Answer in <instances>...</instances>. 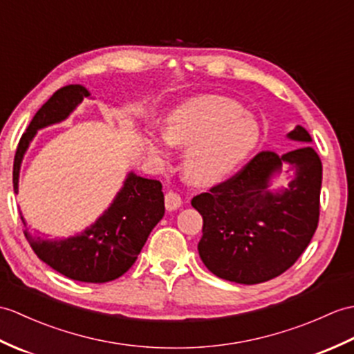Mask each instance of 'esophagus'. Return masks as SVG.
I'll return each instance as SVG.
<instances>
[{"label": "esophagus", "instance_id": "obj_1", "mask_svg": "<svg viewBox=\"0 0 354 354\" xmlns=\"http://www.w3.org/2000/svg\"><path fill=\"white\" fill-rule=\"evenodd\" d=\"M164 203H166L167 211H176L178 208H180V205H183V199H180L179 194L169 192L166 194V199H164Z\"/></svg>", "mask_w": 354, "mask_h": 354}]
</instances>
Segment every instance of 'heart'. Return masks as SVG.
<instances>
[{"label":"heart","mask_w":354,"mask_h":354,"mask_svg":"<svg viewBox=\"0 0 354 354\" xmlns=\"http://www.w3.org/2000/svg\"><path fill=\"white\" fill-rule=\"evenodd\" d=\"M162 136L171 146H187L183 170L192 183L214 185L249 158L259 143L261 129L240 104L221 96H203L176 106L164 122ZM147 149L153 157H162V149L155 143L149 142Z\"/></svg>","instance_id":"obj_1"}]
</instances>
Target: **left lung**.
<instances>
[{
    "instance_id": "8db88e82",
    "label": "left lung",
    "mask_w": 354,
    "mask_h": 354,
    "mask_svg": "<svg viewBox=\"0 0 354 354\" xmlns=\"http://www.w3.org/2000/svg\"><path fill=\"white\" fill-rule=\"evenodd\" d=\"M286 138L299 149L261 152L240 174L193 197L203 217L199 257L217 277L243 285L270 281L288 270L315 234L323 166L308 131ZM282 173L287 185L272 184Z\"/></svg>"
}]
</instances>
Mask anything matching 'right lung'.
I'll return each instance as SVG.
<instances>
[{
	"mask_svg": "<svg viewBox=\"0 0 354 354\" xmlns=\"http://www.w3.org/2000/svg\"><path fill=\"white\" fill-rule=\"evenodd\" d=\"M84 97L92 96L83 86H66L57 90L35 114L16 149L15 194L19 192L22 160L37 131L64 122ZM19 214L31 249L46 266L73 281L105 283L133 267L147 236L162 218V185L160 180L138 176L133 170L128 171L109 208L80 234L60 240L32 234L21 211Z\"/></svg>",
	"mask_w": 354,
	"mask_h": 354,
	"instance_id": "right-lung-1",
	"label": "right lung"
}]
</instances>
